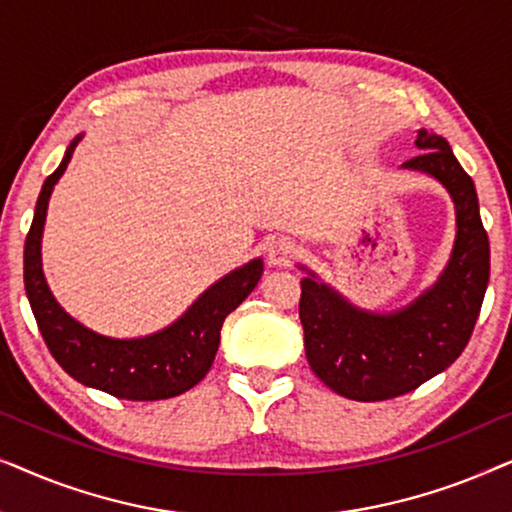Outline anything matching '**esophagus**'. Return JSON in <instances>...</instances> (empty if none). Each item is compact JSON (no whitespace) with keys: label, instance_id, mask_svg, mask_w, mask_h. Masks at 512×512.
I'll return each mask as SVG.
<instances>
[{"label":"esophagus","instance_id":"34e87169","mask_svg":"<svg viewBox=\"0 0 512 512\" xmlns=\"http://www.w3.org/2000/svg\"><path fill=\"white\" fill-rule=\"evenodd\" d=\"M298 254L296 242L289 237H277L268 244V263L270 265H289Z\"/></svg>","mask_w":512,"mask_h":512}]
</instances>
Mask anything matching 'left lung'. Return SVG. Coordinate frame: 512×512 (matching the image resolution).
I'll use <instances>...</instances> for the list:
<instances>
[{
  "label": "left lung",
  "instance_id": "left-lung-1",
  "mask_svg": "<svg viewBox=\"0 0 512 512\" xmlns=\"http://www.w3.org/2000/svg\"><path fill=\"white\" fill-rule=\"evenodd\" d=\"M424 153L403 170L429 174L454 202L457 235L445 270L401 310L370 312L307 270L300 282V324L314 375L352 401H387L408 394L450 368L464 352L489 282V240L478 193L445 137L417 132Z\"/></svg>",
  "mask_w": 512,
  "mask_h": 512
}]
</instances>
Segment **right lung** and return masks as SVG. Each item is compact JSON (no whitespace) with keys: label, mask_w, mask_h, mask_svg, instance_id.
<instances>
[{"label":"right lung","mask_w":512,"mask_h":512,"mask_svg":"<svg viewBox=\"0 0 512 512\" xmlns=\"http://www.w3.org/2000/svg\"><path fill=\"white\" fill-rule=\"evenodd\" d=\"M83 135L74 137L65 158L41 186L37 209L25 240V291L53 359L86 387L128 401H160L195 387L212 368L221 342V326L230 312L254 291L263 261L240 265L207 291L170 326L142 338H109L76 321L48 289L41 268V237L55 184L65 174Z\"/></svg>","instance_id":"right-lung-1"}]
</instances>
